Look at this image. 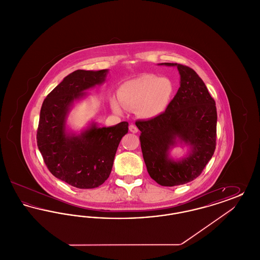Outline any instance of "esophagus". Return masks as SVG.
<instances>
[{
	"instance_id": "obj_1",
	"label": "esophagus",
	"mask_w": 260,
	"mask_h": 260,
	"mask_svg": "<svg viewBox=\"0 0 260 260\" xmlns=\"http://www.w3.org/2000/svg\"><path fill=\"white\" fill-rule=\"evenodd\" d=\"M128 128H129V132L133 133V134H136L138 132V128L136 127V125H135V124H129Z\"/></svg>"
}]
</instances>
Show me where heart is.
Returning a JSON list of instances; mask_svg holds the SVG:
<instances>
[{"mask_svg":"<svg viewBox=\"0 0 260 260\" xmlns=\"http://www.w3.org/2000/svg\"><path fill=\"white\" fill-rule=\"evenodd\" d=\"M173 92V82L169 78L145 74L125 82L120 88L119 99L124 106L139 108L144 117L153 118L166 109ZM113 107L120 111L117 103L114 102Z\"/></svg>","mask_w":260,"mask_h":260,"instance_id":"1","label":"heart"}]
</instances>
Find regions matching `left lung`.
<instances>
[{
	"label": "left lung",
	"mask_w": 260,
	"mask_h": 260,
	"mask_svg": "<svg viewBox=\"0 0 260 260\" xmlns=\"http://www.w3.org/2000/svg\"><path fill=\"white\" fill-rule=\"evenodd\" d=\"M180 87L166 111L136 121L143 159L152 179L161 186L185 184L202 173L216 145L215 101L203 80L190 67L177 63ZM178 142L190 147L187 156L174 161L169 150Z\"/></svg>",
	"instance_id": "left-lung-1"
}]
</instances>
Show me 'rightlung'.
Masks as SVG:
<instances>
[{"label":"right lung","mask_w":260,"mask_h":260,"mask_svg":"<svg viewBox=\"0 0 260 260\" xmlns=\"http://www.w3.org/2000/svg\"><path fill=\"white\" fill-rule=\"evenodd\" d=\"M107 69L77 70L66 76L44 100L37 131L38 148L56 178L80 189L104 183L111 173L116 151L127 134V122L108 127L92 123L80 135L67 133L66 119L85 90L105 81Z\"/></svg>","instance_id":"right-lung-1"}]
</instances>
